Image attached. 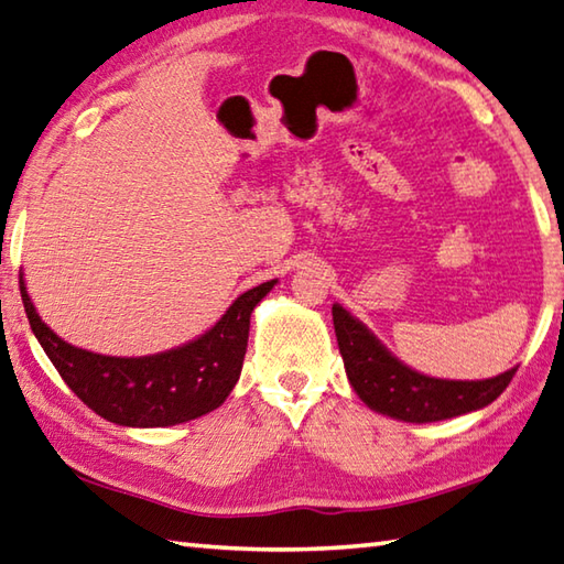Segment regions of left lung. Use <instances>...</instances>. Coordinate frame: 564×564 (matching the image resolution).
<instances>
[{
  "mask_svg": "<svg viewBox=\"0 0 564 564\" xmlns=\"http://www.w3.org/2000/svg\"><path fill=\"white\" fill-rule=\"evenodd\" d=\"M333 323L347 379L371 411L403 423H435L494 403L511 383L516 369L484 381L433 379L395 359L367 325L333 305Z\"/></svg>",
  "mask_w": 564,
  "mask_h": 564,
  "instance_id": "left-lung-1",
  "label": "left lung"
}]
</instances>
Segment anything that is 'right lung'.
Listing matches in <instances>:
<instances>
[{
    "instance_id": "obj_1",
    "label": "right lung",
    "mask_w": 564,
    "mask_h": 564,
    "mask_svg": "<svg viewBox=\"0 0 564 564\" xmlns=\"http://www.w3.org/2000/svg\"><path fill=\"white\" fill-rule=\"evenodd\" d=\"M275 285L241 293L205 335L151 357H107L73 347L39 317L19 275L21 301L33 335L61 379L105 421L127 427H165L195 421L225 403L247 355L253 307Z\"/></svg>"
}]
</instances>
